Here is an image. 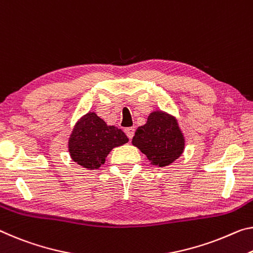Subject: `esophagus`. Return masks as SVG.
<instances>
[{
	"label": "esophagus",
	"instance_id": "1",
	"mask_svg": "<svg viewBox=\"0 0 253 253\" xmlns=\"http://www.w3.org/2000/svg\"><path fill=\"white\" fill-rule=\"evenodd\" d=\"M125 133L128 136V138H133L135 133V127H127L125 128Z\"/></svg>",
	"mask_w": 253,
	"mask_h": 253
}]
</instances>
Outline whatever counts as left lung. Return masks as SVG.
Here are the masks:
<instances>
[{"mask_svg": "<svg viewBox=\"0 0 253 253\" xmlns=\"http://www.w3.org/2000/svg\"><path fill=\"white\" fill-rule=\"evenodd\" d=\"M133 144L152 164L164 167L182 154L184 139L177 120L162 111H154L148 116L145 125L136 129Z\"/></svg>", "mask_w": 253, "mask_h": 253, "instance_id": "8db88e82", "label": "left lung"}]
</instances>
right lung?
<instances>
[{"instance_id": "add662e5", "label": "right lung", "mask_w": 253, "mask_h": 253, "mask_svg": "<svg viewBox=\"0 0 253 253\" xmlns=\"http://www.w3.org/2000/svg\"><path fill=\"white\" fill-rule=\"evenodd\" d=\"M128 142L125 133L107 126L94 112H89L76 124L69 142L73 161L86 169H98L112 148Z\"/></svg>"}]
</instances>
